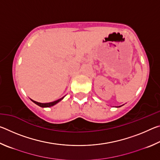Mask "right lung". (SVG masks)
Here are the masks:
<instances>
[{"label": "right lung", "mask_w": 160, "mask_h": 160, "mask_svg": "<svg viewBox=\"0 0 160 160\" xmlns=\"http://www.w3.org/2000/svg\"><path fill=\"white\" fill-rule=\"evenodd\" d=\"M63 97H62V98L59 99L58 100H56V101H54V102H49V103H40V102H35V101H34V100H32V99H31V100L34 103H35V104H37L38 106H39V107H50L53 106V105H55L56 104H57V103L58 102H60L61 100L63 98Z\"/></svg>", "instance_id": "obj_1"}]
</instances>
